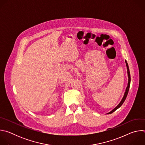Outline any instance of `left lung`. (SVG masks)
<instances>
[{"label": "left lung", "mask_w": 145, "mask_h": 145, "mask_svg": "<svg viewBox=\"0 0 145 145\" xmlns=\"http://www.w3.org/2000/svg\"><path fill=\"white\" fill-rule=\"evenodd\" d=\"M126 67H127V74H128V77H129V82H128V84H127V87L126 89V91L125 92V94H124V96L121 100V101L120 102L119 104L114 109L112 110L111 111H110V112L107 113V114H112V112H114V111H115L117 109H118L122 105L123 103H124V101H125L126 99V97L127 96V94H128V92H129V88H130V82H131V77H130V71H129V65H128V64L127 63V61H126Z\"/></svg>", "instance_id": "8db88e82"}]
</instances>
